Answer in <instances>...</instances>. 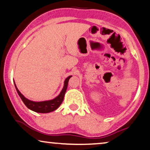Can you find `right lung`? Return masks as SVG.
Masks as SVG:
<instances>
[{"label": "right lung", "instance_id": "right-lung-1", "mask_svg": "<svg viewBox=\"0 0 150 150\" xmlns=\"http://www.w3.org/2000/svg\"><path fill=\"white\" fill-rule=\"evenodd\" d=\"M72 76L71 75L65 79V80L64 81V86H63V89L61 91L59 95L52 100L41 101V102H35V101L28 100L26 97H24V96L20 92L18 89L16 85L15 84V82L14 85L15 87H16L17 93L20 96V97L21 98V99L23 101L24 105H26L28 108L30 109V110L35 112L48 113L56 110V109L61 105V104L62 103L63 98H64L66 90H67V88L68 82H69V79Z\"/></svg>", "mask_w": 150, "mask_h": 150}]
</instances>
